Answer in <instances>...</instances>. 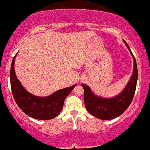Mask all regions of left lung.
Here are the masks:
<instances>
[{
  "mask_svg": "<svg viewBox=\"0 0 150 150\" xmlns=\"http://www.w3.org/2000/svg\"><path fill=\"white\" fill-rule=\"evenodd\" d=\"M124 42L133 57L134 62L133 74L124 90L116 97L105 99L95 96L87 85H81L84 90V101L86 110L93 116L101 120H111L124 113L132 103L135 93L138 79L137 64L128 44L125 41Z\"/></svg>",
  "mask_w": 150,
  "mask_h": 150,
  "instance_id": "1",
  "label": "left lung"
}]
</instances>
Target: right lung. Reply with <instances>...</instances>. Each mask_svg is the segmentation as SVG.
I'll use <instances>...</instances> for the list:
<instances>
[{
	"mask_svg": "<svg viewBox=\"0 0 150 150\" xmlns=\"http://www.w3.org/2000/svg\"><path fill=\"white\" fill-rule=\"evenodd\" d=\"M12 59L10 69V84L14 100L28 116L38 120H50L61 112L68 95L77 84L59 90L48 97H37L28 92L17 79L14 71V60Z\"/></svg>",
	"mask_w": 150,
	"mask_h": 150,
	"instance_id": "right-lung-1",
	"label": "right lung"
}]
</instances>
